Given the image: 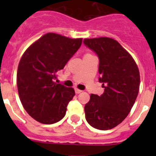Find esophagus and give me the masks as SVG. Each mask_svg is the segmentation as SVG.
Returning a JSON list of instances; mask_svg holds the SVG:
<instances>
[{
  "instance_id": "esophagus-1",
  "label": "esophagus",
  "mask_w": 156,
  "mask_h": 156,
  "mask_svg": "<svg viewBox=\"0 0 156 156\" xmlns=\"http://www.w3.org/2000/svg\"><path fill=\"white\" fill-rule=\"evenodd\" d=\"M75 94H80V93L81 92V90L78 89V88H75Z\"/></svg>"
}]
</instances>
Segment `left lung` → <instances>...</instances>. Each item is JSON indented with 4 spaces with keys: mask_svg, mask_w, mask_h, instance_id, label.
Instances as JSON below:
<instances>
[{
    "mask_svg": "<svg viewBox=\"0 0 156 156\" xmlns=\"http://www.w3.org/2000/svg\"><path fill=\"white\" fill-rule=\"evenodd\" d=\"M84 43L99 56V81L104 87L101 96L90 94L84 106L86 120L94 128L109 130L125 120L134 104L140 82L139 69L115 39L85 38Z\"/></svg>",
    "mask_w": 156,
    "mask_h": 156,
    "instance_id": "left-lung-1",
    "label": "left lung"
}]
</instances>
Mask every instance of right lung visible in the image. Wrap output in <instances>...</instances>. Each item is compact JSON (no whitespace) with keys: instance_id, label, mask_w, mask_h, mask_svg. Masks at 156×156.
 Here are the masks:
<instances>
[{"instance_id":"1","label":"right lung","mask_w":156,"mask_h":156,"mask_svg":"<svg viewBox=\"0 0 156 156\" xmlns=\"http://www.w3.org/2000/svg\"><path fill=\"white\" fill-rule=\"evenodd\" d=\"M82 43V38H70L49 32L24 52L17 70L20 101L34 120L50 125L65 116L75 90L54 80Z\"/></svg>"}]
</instances>
